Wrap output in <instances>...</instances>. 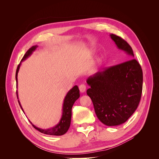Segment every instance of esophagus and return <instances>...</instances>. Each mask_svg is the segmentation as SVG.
Instances as JSON below:
<instances>
[{"label":"esophagus","instance_id":"obj_1","mask_svg":"<svg viewBox=\"0 0 159 159\" xmlns=\"http://www.w3.org/2000/svg\"><path fill=\"white\" fill-rule=\"evenodd\" d=\"M79 89L81 93H84L85 90H86V86L84 84H81L79 86Z\"/></svg>","mask_w":159,"mask_h":159}]
</instances>
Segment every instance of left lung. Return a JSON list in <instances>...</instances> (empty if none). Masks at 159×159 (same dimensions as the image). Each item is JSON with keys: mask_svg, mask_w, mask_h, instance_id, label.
Here are the masks:
<instances>
[{"mask_svg": "<svg viewBox=\"0 0 159 159\" xmlns=\"http://www.w3.org/2000/svg\"><path fill=\"white\" fill-rule=\"evenodd\" d=\"M110 37L117 48L125 53L128 61L89 76L86 80L90 87L87 94L99 121L107 126H118L127 121L140 102L143 71L133 59V52L128 43L113 34Z\"/></svg>", "mask_w": 159, "mask_h": 159, "instance_id": "obj_1", "label": "left lung"}]
</instances>
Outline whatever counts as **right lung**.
Wrapping results in <instances>:
<instances>
[{
	"instance_id": "right-lung-1",
	"label": "right lung",
	"mask_w": 159,
	"mask_h": 159,
	"mask_svg": "<svg viewBox=\"0 0 159 159\" xmlns=\"http://www.w3.org/2000/svg\"><path fill=\"white\" fill-rule=\"evenodd\" d=\"M38 48V46H33L30 48L28 50L26 54L24 56L23 58L21 60V62L26 60L28 57H30L32 54L33 52H34L36 49ZM21 62L18 66V68L16 69V86L18 87V74L19 70H20V66H21ZM16 95H17V98L19 105L22 110V111L25 113L24 110L22 107V105L20 104V101L18 99V91H16ZM80 90L79 88L77 85L74 86L68 93H67L66 97L64 99V103H63V106H62V115L60 121L58 122L57 125L54 127L49 128V129H43L41 128L35 126L30 120V123L32 125V126L34 127L38 131H40L42 133H44L46 134H49V135H55V136H60L64 134L70 128V123H71V108L73 107V105L74 104L75 101L80 98Z\"/></svg>"
}]
</instances>
